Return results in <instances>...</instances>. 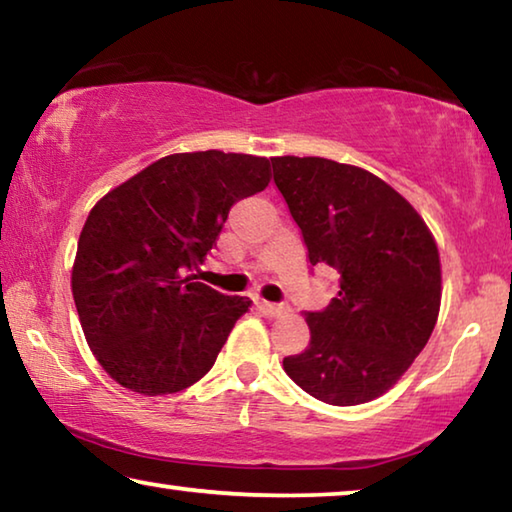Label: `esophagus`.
I'll list each match as a JSON object with an SVG mask.
<instances>
[{
  "label": "esophagus",
  "instance_id": "1",
  "mask_svg": "<svg viewBox=\"0 0 512 512\" xmlns=\"http://www.w3.org/2000/svg\"><path fill=\"white\" fill-rule=\"evenodd\" d=\"M257 305H259V309L264 311L266 316H271V318H280V316H287V314H289V307H287V305H280V302L259 300Z\"/></svg>",
  "mask_w": 512,
  "mask_h": 512
}]
</instances>
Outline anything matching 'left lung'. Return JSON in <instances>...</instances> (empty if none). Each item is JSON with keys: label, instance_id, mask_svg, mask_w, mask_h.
Here are the masks:
<instances>
[{"label": "left lung", "instance_id": "obj_1", "mask_svg": "<svg viewBox=\"0 0 512 512\" xmlns=\"http://www.w3.org/2000/svg\"><path fill=\"white\" fill-rule=\"evenodd\" d=\"M271 162L311 266L341 275L339 296L305 314L309 348L284 359V372L320 402L375 400L409 370L436 327V241L413 205L375 173L327 158Z\"/></svg>", "mask_w": 512, "mask_h": 512}]
</instances>
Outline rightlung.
<instances>
[{
	"label": "right lung",
	"instance_id": "add662e5",
	"mask_svg": "<svg viewBox=\"0 0 512 512\" xmlns=\"http://www.w3.org/2000/svg\"><path fill=\"white\" fill-rule=\"evenodd\" d=\"M271 183V162L246 153H173L92 207L72 268L85 339L128 391L169 395L207 375L248 298L192 275L230 207Z\"/></svg>",
	"mask_w": 512,
	"mask_h": 512
}]
</instances>
